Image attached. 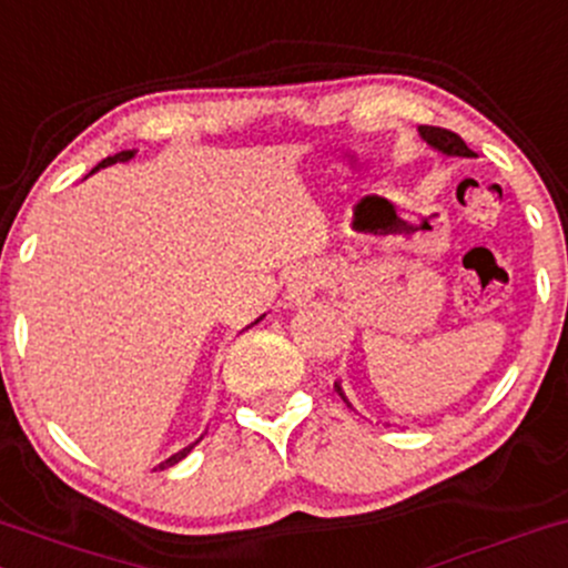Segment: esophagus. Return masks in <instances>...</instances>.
<instances>
[{
    "instance_id": "obj_1",
    "label": "esophagus",
    "mask_w": 568,
    "mask_h": 568,
    "mask_svg": "<svg viewBox=\"0 0 568 568\" xmlns=\"http://www.w3.org/2000/svg\"><path fill=\"white\" fill-rule=\"evenodd\" d=\"M323 283V274L315 270V266H302L288 277V285H285V302L291 307H304L307 302H313Z\"/></svg>"
}]
</instances>
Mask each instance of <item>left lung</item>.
I'll return each mask as SVG.
<instances>
[{
  "instance_id": "left-lung-1",
  "label": "left lung",
  "mask_w": 568,
  "mask_h": 568,
  "mask_svg": "<svg viewBox=\"0 0 568 568\" xmlns=\"http://www.w3.org/2000/svg\"><path fill=\"white\" fill-rule=\"evenodd\" d=\"M423 136V142H426L428 148H434V151H439L442 155H458V159H477V153L471 151L469 145H466L464 140L456 132H447V129H439V126H420L417 129ZM334 390L342 396V402L347 404V407H353L351 402H347L345 390H342L339 383H334Z\"/></svg>"
}]
</instances>
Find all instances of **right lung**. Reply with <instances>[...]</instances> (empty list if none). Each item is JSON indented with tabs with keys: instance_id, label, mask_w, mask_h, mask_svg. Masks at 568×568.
Instances as JSON below:
<instances>
[{
	"instance_id": "add662e5",
	"label": "right lung",
	"mask_w": 568,
	"mask_h": 568,
	"mask_svg": "<svg viewBox=\"0 0 568 568\" xmlns=\"http://www.w3.org/2000/svg\"><path fill=\"white\" fill-rule=\"evenodd\" d=\"M134 153H136V151H121V153H115V155H108V159H104L102 164H97V166H93L91 174H93V172H99V170H104V166H112V164H118V161H121V164H123V161H132V159H134ZM258 321H264V315H261V317H255V321L251 323V326H255V323H258ZM251 326H247V328H251ZM202 436H204V434H202ZM202 436H199L196 442H191L189 447H183V450H180V453H174V456H170V458H166V460H161V464L155 466V469H170V466L180 464V460H183L185 456H189V453L193 450V447H196L199 442H202Z\"/></svg>"
}]
</instances>
